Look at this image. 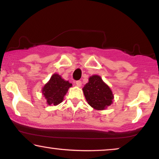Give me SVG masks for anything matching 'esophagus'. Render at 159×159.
Wrapping results in <instances>:
<instances>
[{
  "instance_id": "1",
  "label": "esophagus",
  "mask_w": 159,
  "mask_h": 159,
  "mask_svg": "<svg viewBox=\"0 0 159 159\" xmlns=\"http://www.w3.org/2000/svg\"><path fill=\"white\" fill-rule=\"evenodd\" d=\"M75 85L78 86V87H81L82 85V82L81 81H77L75 82Z\"/></svg>"
}]
</instances>
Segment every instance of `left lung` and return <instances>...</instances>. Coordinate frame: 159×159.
Wrapping results in <instances>:
<instances>
[{
    "label": "left lung",
    "mask_w": 159,
    "mask_h": 159,
    "mask_svg": "<svg viewBox=\"0 0 159 159\" xmlns=\"http://www.w3.org/2000/svg\"><path fill=\"white\" fill-rule=\"evenodd\" d=\"M82 89L88 104L95 110L103 111L113 103V92L99 75L90 76Z\"/></svg>",
    "instance_id": "1"
}]
</instances>
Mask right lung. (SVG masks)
<instances>
[{
	"label": "right lung",
	"mask_w": 159,
	"mask_h": 159,
	"mask_svg": "<svg viewBox=\"0 0 159 159\" xmlns=\"http://www.w3.org/2000/svg\"><path fill=\"white\" fill-rule=\"evenodd\" d=\"M71 86L72 84L68 81H65L59 74L54 73L43 86L42 94L46 99L47 105L55 106L62 102L65 95Z\"/></svg>",
	"instance_id": "obj_1"
}]
</instances>
